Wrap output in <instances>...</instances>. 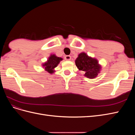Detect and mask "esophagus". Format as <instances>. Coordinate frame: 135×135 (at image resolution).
Wrapping results in <instances>:
<instances>
[{"label":"esophagus","mask_w":135,"mask_h":135,"mask_svg":"<svg viewBox=\"0 0 135 135\" xmlns=\"http://www.w3.org/2000/svg\"><path fill=\"white\" fill-rule=\"evenodd\" d=\"M64 58H65V60L69 61V60H71V57L70 56H69V55H67V56H65Z\"/></svg>","instance_id":"esophagus-1"}]
</instances>
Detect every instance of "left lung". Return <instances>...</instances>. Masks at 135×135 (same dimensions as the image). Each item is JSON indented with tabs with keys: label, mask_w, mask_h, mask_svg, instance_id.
Returning a JSON list of instances; mask_svg holds the SVG:
<instances>
[{
	"label": "left lung",
	"mask_w": 135,
	"mask_h": 135,
	"mask_svg": "<svg viewBox=\"0 0 135 135\" xmlns=\"http://www.w3.org/2000/svg\"><path fill=\"white\" fill-rule=\"evenodd\" d=\"M75 65L79 70L85 72V76L90 79L95 78L101 69L96 59L90 57L84 52L78 55L75 60Z\"/></svg>",
	"instance_id": "obj_1"
}]
</instances>
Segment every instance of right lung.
<instances>
[{
	"mask_svg": "<svg viewBox=\"0 0 135 135\" xmlns=\"http://www.w3.org/2000/svg\"><path fill=\"white\" fill-rule=\"evenodd\" d=\"M62 60V58L57 57L55 55H51L50 57L48 58L47 62L43 65L44 68L45 69V70L52 74V73L55 71L54 69L57 66L60 61Z\"/></svg>",
	"mask_w": 135,
	"mask_h": 135,
	"instance_id": "obj_1",
	"label": "right lung"
}]
</instances>
